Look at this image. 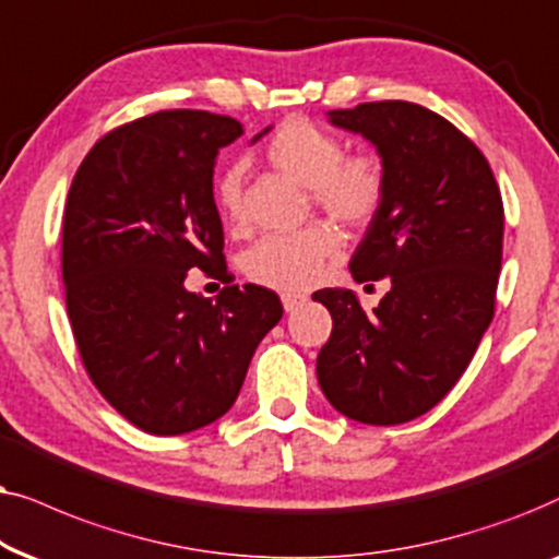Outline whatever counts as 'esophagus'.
<instances>
[{
  "instance_id": "1",
  "label": "esophagus",
  "mask_w": 559,
  "mask_h": 559,
  "mask_svg": "<svg viewBox=\"0 0 559 559\" xmlns=\"http://www.w3.org/2000/svg\"><path fill=\"white\" fill-rule=\"evenodd\" d=\"M281 301H284L286 311H294V309H299L301 304H307V296H304V294H284V296H281Z\"/></svg>"
}]
</instances>
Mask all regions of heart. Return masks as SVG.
<instances>
[{"instance_id": "b5f03b06", "label": "heart", "mask_w": 559, "mask_h": 559, "mask_svg": "<svg viewBox=\"0 0 559 559\" xmlns=\"http://www.w3.org/2000/svg\"><path fill=\"white\" fill-rule=\"evenodd\" d=\"M267 166L311 189L314 204L345 229H362L378 217L385 199L383 166L370 155H345L330 130L309 119L281 122L263 145ZM214 202L233 229L245 225L242 166H227L214 181ZM340 252L332 227L314 225L296 235H265L242 252L240 265L252 284L273 292H307L324 278Z\"/></svg>"}]
</instances>
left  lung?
Here are the masks:
<instances>
[{
    "mask_svg": "<svg viewBox=\"0 0 559 559\" xmlns=\"http://www.w3.org/2000/svg\"><path fill=\"white\" fill-rule=\"evenodd\" d=\"M330 122L381 155L385 199L349 273L391 286L370 314L349 288L311 296L332 314L317 378L340 414L391 427L448 396L493 319L501 191L473 140L419 104H357L332 109Z\"/></svg>",
    "mask_w": 559,
    "mask_h": 559,
    "instance_id": "1",
    "label": "left lung"
}]
</instances>
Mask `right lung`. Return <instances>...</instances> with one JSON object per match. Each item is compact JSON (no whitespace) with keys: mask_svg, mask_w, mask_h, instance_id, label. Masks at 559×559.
Here are the masks:
<instances>
[{"mask_svg":"<svg viewBox=\"0 0 559 559\" xmlns=\"http://www.w3.org/2000/svg\"><path fill=\"white\" fill-rule=\"evenodd\" d=\"M240 135L225 115L155 111L107 132L73 176L61 258L73 337L102 396L147 435L225 416L284 317L255 284L225 286L214 301L189 292L197 271L233 281L212 178Z\"/></svg>","mask_w":559,"mask_h":559,"instance_id":"add662e5","label":"right lung"}]
</instances>
